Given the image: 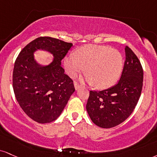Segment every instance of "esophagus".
<instances>
[{"instance_id":"34e87169","label":"esophagus","mask_w":157,"mask_h":157,"mask_svg":"<svg viewBox=\"0 0 157 157\" xmlns=\"http://www.w3.org/2000/svg\"><path fill=\"white\" fill-rule=\"evenodd\" d=\"M75 89L78 90V89H80V88H81V86L79 83H77V82H75Z\"/></svg>"}]
</instances>
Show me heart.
Returning <instances> with one entry per match:
<instances>
[{"mask_svg":"<svg viewBox=\"0 0 157 157\" xmlns=\"http://www.w3.org/2000/svg\"><path fill=\"white\" fill-rule=\"evenodd\" d=\"M68 75L76 77L86 71L87 80L98 88H107L117 82L123 69V57L116 49L107 45L87 44L64 60ZM87 69H86V68Z\"/></svg>","mask_w":157,"mask_h":157,"instance_id":"1","label":"heart"}]
</instances>
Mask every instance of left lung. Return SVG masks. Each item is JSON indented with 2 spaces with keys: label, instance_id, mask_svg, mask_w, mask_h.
Masks as SVG:
<instances>
[{
  "label": "left lung",
  "instance_id": "1",
  "mask_svg": "<svg viewBox=\"0 0 157 157\" xmlns=\"http://www.w3.org/2000/svg\"><path fill=\"white\" fill-rule=\"evenodd\" d=\"M126 60L120 80L116 86L90 90L86 105L90 119L101 128H112L124 122L135 108L140 97L143 69L137 56L125 48Z\"/></svg>",
  "mask_w": 157,
  "mask_h": 157
}]
</instances>
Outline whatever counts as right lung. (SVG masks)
Listing matches in <instances>:
<instances>
[{
	"label": "right lung",
	"mask_w": 157,
	"mask_h": 157,
	"mask_svg": "<svg viewBox=\"0 0 157 157\" xmlns=\"http://www.w3.org/2000/svg\"><path fill=\"white\" fill-rule=\"evenodd\" d=\"M72 45L41 36L26 45L15 60L12 76L15 97L25 114L39 124L58 118L75 90L73 80L61 67L62 59ZM38 48L54 54L52 64L42 67L35 62L33 53Z\"/></svg>",
	"instance_id": "1"
}]
</instances>
